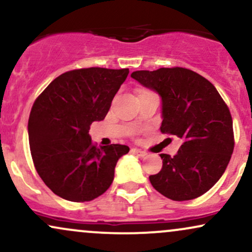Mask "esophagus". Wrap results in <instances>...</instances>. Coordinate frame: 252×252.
<instances>
[{
	"instance_id": "34e87169",
	"label": "esophagus",
	"mask_w": 252,
	"mask_h": 252,
	"mask_svg": "<svg viewBox=\"0 0 252 252\" xmlns=\"http://www.w3.org/2000/svg\"><path fill=\"white\" fill-rule=\"evenodd\" d=\"M132 153H134V154H136L137 156H141V158H143V156H147V153L144 152V150L138 149V148L132 149Z\"/></svg>"
}]
</instances>
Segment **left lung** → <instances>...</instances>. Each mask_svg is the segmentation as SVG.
I'll list each match as a JSON object with an SVG mask.
<instances>
[{
	"mask_svg": "<svg viewBox=\"0 0 252 252\" xmlns=\"http://www.w3.org/2000/svg\"><path fill=\"white\" fill-rule=\"evenodd\" d=\"M131 78L161 97V131L182 140L173 158L160 155L162 169L149 176L150 184L175 201L206 193L224 174L235 147L232 118L219 92L182 67L135 71Z\"/></svg>",
	"mask_w": 252,
	"mask_h": 252,
	"instance_id": "left-lung-1",
	"label": "left lung"
}]
</instances>
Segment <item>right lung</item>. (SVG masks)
<instances>
[{
	"label": "right lung",
	"mask_w": 252,
	"mask_h": 252,
	"mask_svg": "<svg viewBox=\"0 0 252 252\" xmlns=\"http://www.w3.org/2000/svg\"><path fill=\"white\" fill-rule=\"evenodd\" d=\"M129 68H80L60 74L36 98L28 138L37 174L54 194L83 202L102 195L128 146H94L90 126L105 118Z\"/></svg>",
	"instance_id": "1"
}]
</instances>
